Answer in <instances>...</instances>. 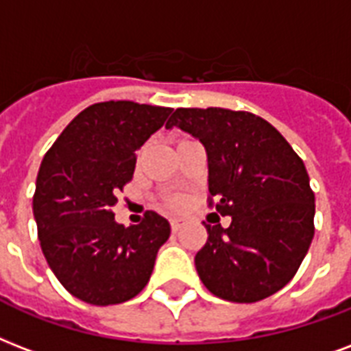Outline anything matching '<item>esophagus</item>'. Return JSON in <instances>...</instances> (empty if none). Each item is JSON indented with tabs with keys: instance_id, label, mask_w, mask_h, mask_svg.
<instances>
[{
	"instance_id": "34e87169",
	"label": "esophagus",
	"mask_w": 351,
	"mask_h": 351,
	"mask_svg": "<svg viewBox=\"0 0 351 351\" xmlns=\"http://www.w3.org/2000/svg\"><path fill=\"white\" fill-rule=\"evenodd\" d=\"M184 224H186V219H182V217L171 219V230H173V232H178Z\"/></svg>"
}]
</instances>
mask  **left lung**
Wrapping results in <instances>:
<instances>
[{"label":"left lung","mask_w":351,"mask_h":351,"mask_svg":"<svg viewBox=\"0 0 351 351\" xmlns=\"http://www.w3.org/2000/svg\"><path fill=\"white\" fill-rule=\"evenodd\" d=\"M178 127L204 145L210 206L230 215L228 228L206 224L195 256L211 294L252 304L287 285L315 235V193L302 158L271 123L228 108H176Z\"/></svg>","instance_id":"obj_1"}]
</instances>
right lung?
<instances>
[{
  "label": "right lung",
  "mask_w": 351,
  "mask_h": 351,
  "mask_svg": "<svg viewBox=\"0 0 351 351\" xmlns=\"http://www.w3.org/2000/svg\"><path fill=\"white\" fill-rule=\"evenodd\" d=\"M173 108L134 101L88 106L45 152L33 197L42 252L75 298L114 306L140 294L169 239L167 219L147 211L140 224H117V191L132 180L136 151Z\"/></svg>",
  "instance_id": "obj_1"
}]
</instances>
